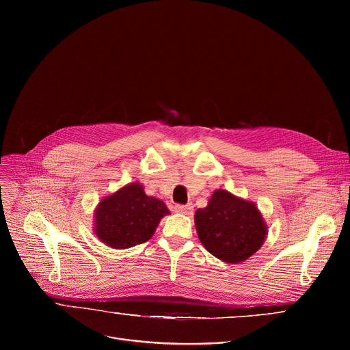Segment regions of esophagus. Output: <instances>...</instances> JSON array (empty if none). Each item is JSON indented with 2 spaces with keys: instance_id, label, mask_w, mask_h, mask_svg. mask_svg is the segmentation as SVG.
<instances>
[{
  "instance_id": "34e87169",
  "label": "esophagus",
  "mask_w": 350,
  "mask_h": 350,
  "mask_svg": "<svg viewBox=\"0 0 350 350\" xmlns=\"http://www.w3.org/2000/svg\"><path fill=\"white\" fill-rule=\"evenodd\" d=\"M193 206L191 204L188 205H174V212L181 213V215H192Z\"/></svg>"
}]
</instances>
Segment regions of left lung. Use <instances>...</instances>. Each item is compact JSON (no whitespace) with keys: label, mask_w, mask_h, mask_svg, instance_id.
I'll return each mask as SVG.
<instances>
[{"label":"left lung","mask_w":350,"mask_h":350,"mask_svg":"<svg viewBox=\"0 0 350 350\" xmlns=\"http://www.w3.org/2000/svg\"><path fill=\"white\" fill-rule=\"evenodd\" d=\"M195 226L206 251L227 263H239L252 256L267 234L255 204L224 189L215 191L208 206L196 211Z\"/></svg>","instance_id":"1"}]
</instances>
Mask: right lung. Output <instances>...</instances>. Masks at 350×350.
Wrapping results in <instances>:
<instances>
[{"mask_svg":"<svg viewBox=\"0 0 350 350\" xmlns=\"http://www.w3.org/2000/svg\"><path fill=\"white\" fill-rule=\"evenodd\" d=\"M166 205L146 196L142 185L131 183L103 199L95 211V234L115 249H126L151 238L165 215Z\"/></svg>","mask_w":350,"mask_h":350,"instance_id":"obj_1","label":"right lung"}]
</instances>
